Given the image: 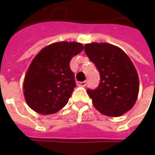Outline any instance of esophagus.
<instances>
[{"label":"esophagus","instance_id":"1","mask_svg":"<svg viewBox=\"0 0 155 155\" xmlns=\"http://www.w3.org/2000/svg\"><path fill=\"white\" fill-rule=\"evenodd\" d=\"M86 81H82V82H78V85L80 87H85L86 86Z\"/></svg>","mask_w":155,"mask_h":155}]
</instances>
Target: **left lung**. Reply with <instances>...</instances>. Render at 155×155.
I'll list each match as a JSON object with an SVG mask.
<instances>
[{"instance_id":"obj_1","label":"left lung","mask_w":155,"mask_h":155,"mask_svg":"<svg viewBox=\"0 0 155 155\" xmlns=\"http://www.w3.org/2000/svg\"><path fill=\"white\" fill-rule=\"evenodd\" d=\"M84 51L101 77L97 89L87 90L95 108L108 117H120L130 110L137 101L139 80L129 56L105 42L86 44Z\"/></svg>"}]
</instances>
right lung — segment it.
Segmentation results:
<instances>
[{"label": "right lung", "instance_id": "right-lung-1", "mask_svg": "<svg viewBox=\"0 0 155 155\" xmlns=\"http://www.w3.org/2000/svg\"><path fill=\"white\" fill-rule=\"evenodd\" d=\"M83 50L80 42H58L38 52L28 68L23 84L24 97L30 108L48 115L67 104L76 86L69 63Z\"/></svg>", "mask_w": 155, "mask_h": 155}]
</instances>
